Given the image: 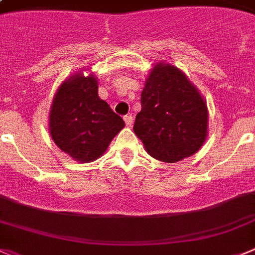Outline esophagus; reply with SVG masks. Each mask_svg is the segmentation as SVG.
Listing matches in <instances>:
<instances>
[{
	"label": "esophagus",
	"mask_w": 255,
	"mask_h": 255,
	"mask_svg": "<svg viewBox=\"0 0 255 255\" xmlns=\"http://www.w3.org/2000/svg\"><path fill=\"white\" fill-rule=\"evenodd\" d=\"M124 121L128 126H131L132 125V121H134V118L131 115H125L124 116Z\"/></svg>",
	"instance_id": "1"
}]
</instances>
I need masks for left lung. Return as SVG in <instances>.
<instances>
[{"label": "left lung", "mask_w": 255, "mask_h": 255, "mask_svg": "<svg viewBox=\"0 0 255 255\" xmlns=\"http://www.w3.org/2000/svg\"><path fill=\"white\" fill-rule=\"evenodd\" d=\"M140 104L132 130L153 158L176 163L205 143L207 106L178 68L156 64L146 78Z\"/></svg>", "instance_id": "left-lung-1"}]
</instances>
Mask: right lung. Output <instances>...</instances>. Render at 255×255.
Wrapping results in <instances>:
<instances>
[{
  "label": "right lung",
  "mask_w": 255,
  "mask_h": 255,
  "mask_svg": "<svg viewBox=\"0 0 255 255\" xmlns=\"http://www.w3.org/2000/svg\"><path fill=\"white\" fill-rule=\"evenodd\" d=\"M95 77L72 76L58 90L50 110V135L64 153L86 163L106 151L125 126L123 119L99 97Z\"/></svg>",
  "instance_id": "right-lung-1"
}]
</instances>
